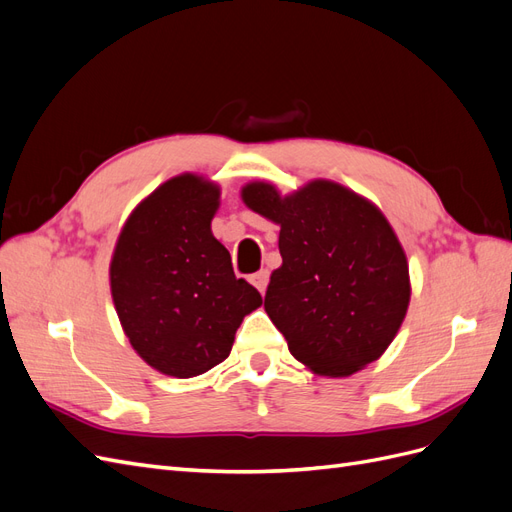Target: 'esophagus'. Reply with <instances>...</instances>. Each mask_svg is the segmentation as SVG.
Returning a JSON list of instances; mask_svg holds the SVG:
<instances>
[{"label":"esophagus","mask_w":512,"mask_h":512,"mask_svg":"<svg viewBox=\"0 0 512 512\" xmlns=\"http://www.w3.org/2000/svg\"><path fill=\"white\" fill-rule=\"evenodd\" d=\"M252 284L260 290V294H265L267 284H269V271H267V269H262V271L254 273V275H252Z\"/></svg>","instance_id":"1"}]
</instances>
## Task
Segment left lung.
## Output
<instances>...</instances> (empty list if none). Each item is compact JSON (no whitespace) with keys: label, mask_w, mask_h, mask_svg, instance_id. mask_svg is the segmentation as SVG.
<instances>
[{"label":"left lung","mask_w":512,"mask_h":512,"mask_svg":"<svg viewBox=\"0 0 512 512\" xmlns=\"http://www.w3.org/2000/svg\"><path fill=\"white\" fill-rule=\"evenodd\" d=\"M241 198L280 226L265 309L294 359L331 378L380 359L410 303L406 252L382 211L324 179L288 196L254 181Z\"/></svg>","instance_id":"obj_1"}]
</instances>
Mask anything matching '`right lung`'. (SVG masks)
<instances>
[{"label":"right lung","mask_w":512,"mask_h":512,"mask_svg":"<svg viewBox=\"0 0 512 512\" xmlns=\"http://www.w3.org/2000/svg\"><path fill=\"white\" fill-rule=\"evenodd\" d=\"M218 207V185L173 177L130 213L115 245L111 294L123 333L166 376L192 378L222 363L243 318L262 305L213 237Z\"/></svg>","instance_id":"1"}]
</instances>
